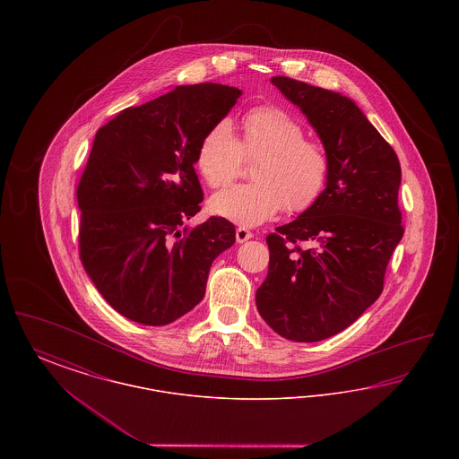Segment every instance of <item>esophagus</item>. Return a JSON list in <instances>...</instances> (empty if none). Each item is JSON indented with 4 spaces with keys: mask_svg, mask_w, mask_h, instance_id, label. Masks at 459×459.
<instances>
[{
    "mask_svg": "<svg viewBox=\"0 0 459 459\" xmlns=\"http://www.w3.org/2000/svg\"><path fill=\"white\" fill-rule=\"evenodd\" d=\"M251 238H253V232H251V230H247L246 227H239V229L236 230V240H238L239 244L251 239Z\"/></svg>",
    "mask_w": 459,
    "mask_h": 459,
    "instance_id": "34e87169",
    "label": "esophagus"
}]
</instances>
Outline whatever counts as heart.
I'll return each instance as SVG.
<instances>
[{
	"label": "heart",
	"instance_id": "b5f03b06",
	"mask_svg": "<svg viewBox=\"0 0 459 459\" xmlns=\"http://www.w3.org/2000/svg\"><path fill=\"white\" fill-rule=\"evenodd\" d=\"M303 124L273 105L251 108L240 118V137L227 120L213 124L197 144V172L219 189L239 174L242 158L256 160L255 182L234 186L212 197V212L242 227H256L279 212L299 213L316 203L327 186L325 148L306 139Z\"/></svg>",
	"mask_w": 459,
	"mask_h": 459
}]
</instances>
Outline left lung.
<instances>
[{
	"mask_svg": "<svg viewBox=\"0 0 459 459\" xmlns=\"http://www.w3.org/2000/svg\"><path fill=\"white\" fill-rule=\"evenodd\" d=\"M272 84L318 134L330 175L313 206L266 238L270 263L256 307L285 339L318 342L350 327L382 294L385 268L404 234L397 206L401 165L350 98L282 75Z\"/></svg>",
	"mask_w": 459,
	"mask_h": 459,
	"instance_id": "8db88e82",
	"label": "left lung"
}]
</instances>
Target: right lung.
<instances>
[{
  "instance_id": "obj_1",
  "label": "right lung",
  "mask_w": 459,
  "mask_h": 459,
  "mask_svg": "<svg viewBox=\"0 0 459 459\" xmlns=\"http://www.w3.org/2000/svg\"><path fill=\"white\" fill-rule=\"evenodd\" d=\"M242 91L178 86L120 111L96 132L77 186L79 253L92 284L120 315L169 325L204 298L213 260L236 242L229 220L184 227L201 210V137Z\"/></svg>"
}]
</instances>
